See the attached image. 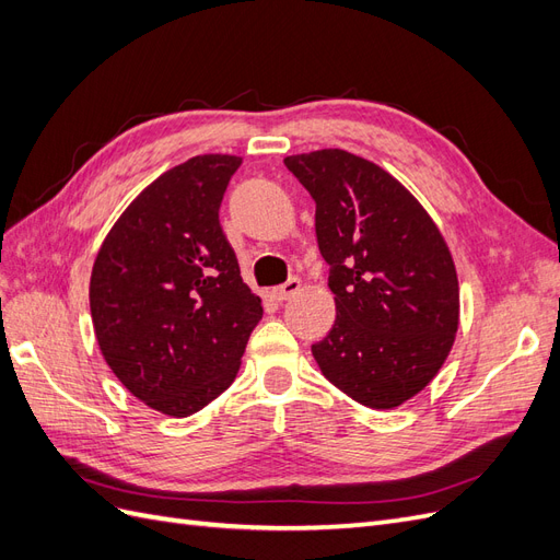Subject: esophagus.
<instances>
[{
	"instance_id": "obj_1",
	"label": "esophagus",
	"mask_w": 560,
	"mask_h": 560,
	"mask_svg": "<svg viewBox=\"0 0 560 560\" xmlns=\"http://www.w3.org/2000/svg\"><path fill=\"white\" fill-rule=\"evenodd\" d=\"M299 290H301V282L296 278H290L284 284L273 287V290H270V296H273L276 301H287L290 296H294Z\"/></svg>"
}]
</instances>
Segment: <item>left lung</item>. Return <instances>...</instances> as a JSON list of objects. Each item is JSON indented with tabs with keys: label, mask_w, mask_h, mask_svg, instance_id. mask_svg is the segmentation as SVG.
I'll use <instances>...</instances> for the list:
<instances>
[{
	"label": "left lung",
	"mask_w": 560,
	"mask_h": 560,
	"mask_svg": "<svg viewBox=\"0 0 560 560\" xmlns=\"http://www.w3.org/2000/svg\"><path fill=\"white\" fill-rule=\"evenodd\" d=\"M315 200L331 266V331L313 358L325 378L369 409H397L444 366L460 325V287L442 231L406 186L343 149L287 156Z\"/></svg>",
	"instance_id": "1"
}]
</instances>
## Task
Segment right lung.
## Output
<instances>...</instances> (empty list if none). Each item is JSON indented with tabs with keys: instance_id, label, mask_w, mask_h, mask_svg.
Listing matches in <instances>:
<instances>
[{
	"instance_id": "right-lung-1",
	"label": "right lung",
	"mask_w": 560,
	"mask_h": 560,
	"mask_svg": "<svg viewBox=\"0 0 560 560\" xmlns=\"http://www.w3.org/2000/svg\"><path fill=\"white\" fill-rule=\"evenodd\" d=\"M241 163L202 154L165 171L116 219L93 264L100 352L135 397L173 418L233 383L264 315L219 224Z\"/></svg>"
}]
</instances>
